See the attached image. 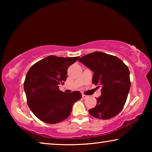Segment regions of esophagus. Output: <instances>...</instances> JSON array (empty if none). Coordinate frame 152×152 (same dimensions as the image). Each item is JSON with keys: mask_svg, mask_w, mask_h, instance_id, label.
<instances>
[{"mask_svg": "<svg viewBox=\"0 0 152 152\" xmlns=\"http://www.w3.org/2000/svg\"><path fill=\"white\" fill-rule=\"evenodd\" d=\"M82 99H86L87 97H88V96H86V95L83 94L82 95Z\"/></svg>", "mask_w": 152, "mask_h": 152, "instance_id": "1", "label": "esophagus"}]
</instances>
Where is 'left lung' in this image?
Returning <instances> with one entry per match:
<instances>
[{
  "label": "left lung",
  "instance_id": "1",
  "mask_svg": "<svg viewBox=\"0 0 152 152\" xmlns=\"http://www.w3.org/2000/svg\"><path fill=\"white\" fill-rule=\"evenodd\" d=\"M94 72L92 83L101 87L96 105L88 112L100 119H109L121 111L131 86L129 70L115 56L94 51L78 60Z\"/></svg>",
  "mask_w": 152,
  "mask_h": 152
}]
</instances>
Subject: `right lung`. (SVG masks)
<instances>
[{"mask_svg": "<svg viewBox=\"0 0 152 152\" xmlns=\"http://www.w3.org/2000/svg\"><path fill=\"white\" fill-rule=\"evenodd\" d=\"M78 58L50 56L27 72L24 90L28 106L42 121L50 124L63 121L70 115L74 102L82 98L79 91L68 94L59 90V84L66 80L68 67Z\"/></svg>", "mask_w": 152, "mask_h": 152, "instance_id": "1", "label": "right lung"}]
</instances>
